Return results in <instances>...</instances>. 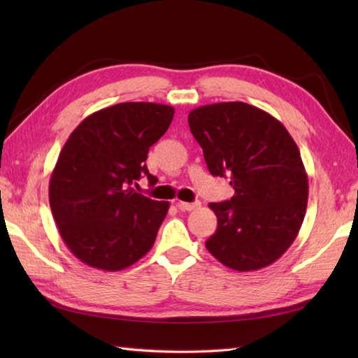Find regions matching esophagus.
Returning a JSON list of instances; mask_svg holds the SVG:
<instances>
[{"mask_svg": "<svg viewBox=\"0 0 358 358\" xmlns=\"http://www.w3.org/2000/svg\"><path fill=\"white\" fill-rule=\"evenodd\" d=\"M178 209L181 210H194L200 206V201H194V203H186V201H178L177 203Z\"/></svg>", "mask_w": 358, "mask_h": 358, "instance_id": "1", "label": "esophagus"}]
</instances>
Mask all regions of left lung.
<instances>
[{"label": "left lung", "instance_id": "obj_1", "mask_svg": "<svg viewBox=\"0 0 358 358\" xmlns=\"http://www.w3.org/2000/svg\"><path fill=\"white\" fill-rule=\"evenodd\" d=\"M187 121L209 172L229 177L235 191L231 200L209 203L217 231L208 250L240 272L272 264L299 235L308 204V175L292 136L241 101L201 106Z\"/></svg>", "mask_w": 358, "mask_h": 358}]
</instances>
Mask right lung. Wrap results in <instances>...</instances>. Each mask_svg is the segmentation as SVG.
<instances>
[{
    "label": "right lung",
    "instance_id": "1",
    "mask_svg": "<svg viewBox=\"0 0 358 358\" xmlns=\"http://www.w3.org/2000/svg\"><path fill=\"white\" fill-rule=\"evenodd\" d=\"M173 108L120 103L94 112L67 138L49 183L52 215L71 252L96 269L121 271L154 246L169 201L148 199L132 187L149 185L146 159L166 134Z\"/></svg>",
    "mask_w": 358,
    "mask_h": 358
}]
</instances>
